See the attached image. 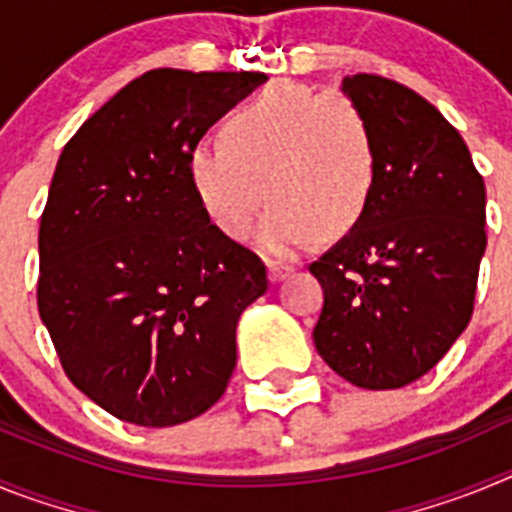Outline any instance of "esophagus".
Segmentation results:
<instances>
[{"label":"esophagus","mask_w":512,"mask_h":512,"mask_svg":"<svg viewBox=\"0 0 512 512\" xmlns=\"http://www.w3.org/2000/svg\"><path fill=\"white\" fill-rule=\"evenodd\" d=\"M292 271L295 269H292L289 264H282V261H269V282H282V279H287Z\"/></svg>","instance_id":"obj_1"}]
</instances>
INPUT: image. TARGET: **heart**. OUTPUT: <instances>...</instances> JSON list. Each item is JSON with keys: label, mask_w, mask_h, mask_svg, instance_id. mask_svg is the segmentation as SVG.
I'll return each instance as SVG.
<instances>
[{"label": "heart", "mask_w": 512, "mask_h": 512, "mask_svg": "<svg viewBox=\"0 0 512 512\" xmlns=\"http://www.w3.org/2000/svg\"><path fill=\"white\" fill-rule=\"evenodd\" d=\"M225 138L189 153L194 192L212 223L243 238L264 207L256 241L284 256L351 233L369 212L379 176L372 125L341 94L274 84L235 112Z\"/></svg>", "instance_id": "b5f03b06"}]
</instances>
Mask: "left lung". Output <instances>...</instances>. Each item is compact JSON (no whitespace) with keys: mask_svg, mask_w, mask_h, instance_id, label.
<instances>
[{"mask_svg":"<svg viewBox=\"0 0 512 512\" xmlns=\"http://www.w3.org/2000/svg\"><path fill=\"white\" fill-rule=\"evenodd\" d=\"M341 92L372 125L379 176L366 217L310 264L325 364L364 390L428 374L464 333L485 256V182L459 130L413 89L374 74Z\"/></svg>","mask_w":512,"mask_h":512,"instance_id":"obj_1","label":"left lung"}]
</instances>
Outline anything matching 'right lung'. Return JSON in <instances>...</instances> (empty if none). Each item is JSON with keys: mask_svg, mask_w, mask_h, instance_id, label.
<instances>
[{"mask_svg": "<svg viewBox=\"0 0 512 512\" xmlns=\"http://www.w3.org/2000/svg\"><path fill=\"white\" fill-rule=\"evenodd\" d=\"M264 81L146 71L58 158L40 217V320L66 377L125 423L166 428L210 410L235 369L238 318L269 287L189 176L194 143Z\"/></svg>", "mask_w": 512, "mask_h": 512, "instance_id": "add662e5", "label": "right lung"}]
</instances>
